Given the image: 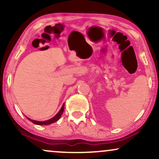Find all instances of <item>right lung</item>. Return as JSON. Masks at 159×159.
Masks as SVG:
<instances>
[{"instance_id": "1", "label": "right lung", "mask_w": 159, "mask_h": 159, "mask_svg": "<svg viewBox=\"0 0 159 159\" xmlns=\"http://www.w3.org/2000/svg\"><path fill=\"white\" fill-rule=\"evenodd\" d=\"M64 103L63 104L62 107L61 108V109L57 113V114L56 115V116H54L53 118L48 119V120L47 121H36V120H32V119L28 118V120H30V121H32V123L35 124V125H51L52 123H54L56 122V121H57L58 119H60V117L61 116V115L63 114V112H64Z\"/></svg>"}]
</instances>
